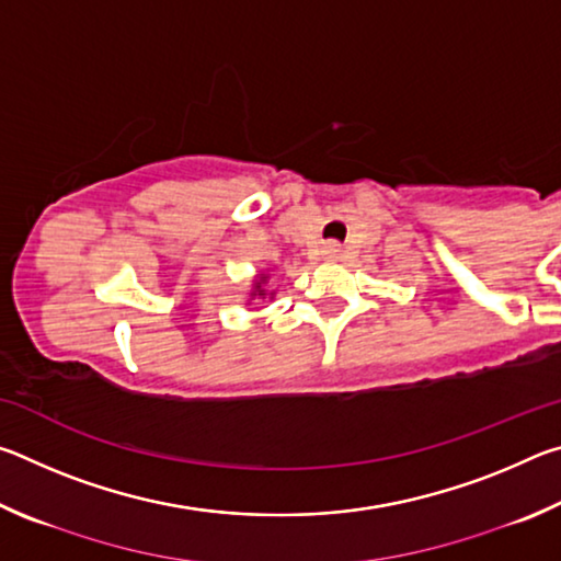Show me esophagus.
Segmentation results:
<instances>
[{"instance_id":"1","label":"esophagus","mask_w":561,"mask_h":561,"mask_svg":"<svg viewBox=\"0 0 561 561\" xmlns=\"http://www.w3.org/2000/svg\"><path fill=\"white\" fill-rule=\"evenodd\" d=\"M321 252H324L327 260H336L341 254V244L339 242H327L324 247H321Z\"/></svg>"}]
</instances>
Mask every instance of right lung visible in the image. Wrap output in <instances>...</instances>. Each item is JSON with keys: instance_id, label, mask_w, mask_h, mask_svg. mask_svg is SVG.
Here are the masks:
<instances>
[{"instance_id": "right-lung-1", "label": "right lung", "mask_w": 561, "mask_h": 561, "mask_svg": "<svg viewBox=\"0 0 561 561\" xmlns=\"http://www.w3.org/2000/svg\"><path fill=\"white\" fill-rule=\"evenodd\" d=\"M262 284H264V277L257 282V291H260V297H262V294H264V289H262Z\"/></svg>"}]
</instances>
